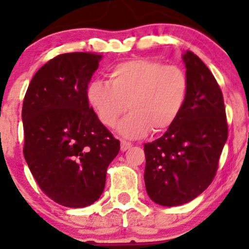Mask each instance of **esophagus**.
<instances>
[{"mask_svg": "<svg viewBox=\"0 0 249 249\" xmlns=\"http://www.w3.org/2000/svg\"><path fill=\"white\" fill-rule=\"evenodd\" d=\"M131 147H132V144H131V142H124V141L121 142V150L123 151V152L128 150V148H131Z\"/></svg>", "mask_w": 249, "mask_h": 249, "instance_id": "esophagus-1", "label": "esophagus"}]
</instances>
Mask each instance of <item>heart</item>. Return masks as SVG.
<instances>
[{
    "mask_svg": "<svg viewBox=\"0 0 249 249\" xmlns=\"http://www.w3.org/2000/svg\"><path fill=\"white\" fill-rule=\"evenodd\" d=\"M108 82L88 85V102L104 126L118 125L127 139L144 137L148 131L161 133L176 123L187 101L190 81L184 69L151 58L121 62L108 71Z\"/></svg>",
    "mask_w": 249,
    "mask_h": 249,
    "instance_id": "heart-1",
    "label": "heart"
}]
</instances>
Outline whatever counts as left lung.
I'll list each match as a JSON object with an SVG mask.
<instances>
[{
    "mask_svg": "<svg viewBox=\"0 0 249 249\" xmlns=\"http://www.w3.org/2000/svg\"><path fill=\"white\" fill-rule=\"evenodd\" d=\"M182 58L190 81L185 107L160 138L144 145L147 194L156 204L168 207L186 204L210 186L228 137L218 82L192 51Z\"/></svg>",
    "mask_w": 249,
    "mask_h": 249,
    "instance_id": "8db88e82",
    "label": "left lung"
}]
</instances>
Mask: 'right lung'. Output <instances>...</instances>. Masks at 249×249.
Returning a JSON list of instances; mask_svg holds the SVG:
<instances>
[{"mask_svg": "<svg viewBox=\"0 0 249 249\" xmlns=\"http://www.w3.org/2000/svg\"><path fill=\"white\" fill-rule=\"evenodd\" d=\"M103 56L68 53L35 73L25 92L23 154L45 196L67 207L99 199L121 142L89 107L87 90Z\"/></svg>", "mask_w": 249, "mask_h": 249, "instance_id": "add662e5", "label": "right lung"}]
</instances>
